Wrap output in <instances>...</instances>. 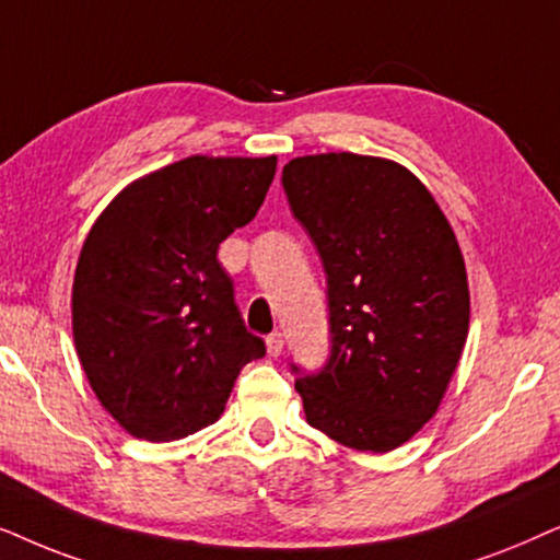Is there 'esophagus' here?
Instances as JSON below:
<instances>
[{"label":"esophagus","mask_w":560,"mask_h":560,"mask_svg":"<svg viewBox=\"0 0 560 560\" xmlns=\"http://www.w3.org/2000/svg\"><path fill=\"white\" fill-rule=\"evenodd\" d=\"M266 348H268V355H281V350H284V335L281 332H271L266 338Z\"/></svg>","instance_id":"1"}]
</instances>
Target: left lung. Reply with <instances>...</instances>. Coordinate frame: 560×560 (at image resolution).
I'll use <instances>...</instances> for the list:
<instances>
[{"mask_svg":"<svg viewBox=\"0 0 560 560\" xmlns=\"http://www.w3.org/2000/svg\"><path fill=\"white\" fill-rule=\"evenodd\" d=\"M289 207L327 273L330 355L294 366L312 428L386 453L441 407L468 335V281L453 228L399 163L355 153L289 161Z\"/></svg>","mask_w":560,"mask_h":560,"instance_id":"left-lung-1","label":"left lung"}]
</instances>
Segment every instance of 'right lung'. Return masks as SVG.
<instances>
[{
	"label": "right lung",
	"instance_id": "add662e5",
	"mask_svg": "<svg viewBox=\"0 0 560 560\" xmlns=\"http://www.w3.org/2000/svg\"><path fill=\"white\" fill-rule=\"evenodd\" d=\"M276 174L266 159L191 155L112 199L73 276V342L102 407L130 435L168 443L222 415L266 342L245 330L218 260Z\"/></svg>",
	"mask_w": 560,
	"mask_h": 560
}]
</instances>
